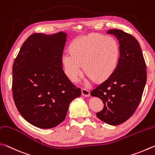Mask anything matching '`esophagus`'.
I'll return each mask as SVG.
<instances>
[{
    "label": "esophagus",
    "mask_w": 155,
    "mask_h": 155,
    "mask_svg": "<svg viewBox=\"0 0 155 155\" xmlns=\"http://www.w3.org/2000/svg\"><path fill=\"white\" fill-rule=\"evenodd\" d=\"M82 95L84 97H89L90 96V91H89L88 89L82 88Z\"/></svg>",
    "instance_id": "esophagus-1"
}]
</instances>
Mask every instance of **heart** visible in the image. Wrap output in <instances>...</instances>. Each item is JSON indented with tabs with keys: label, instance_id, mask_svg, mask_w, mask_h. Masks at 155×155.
<instances>
[{
	"label": "heart",
	"instance_id": "obj_1",
	"mask_svg": "<svg viewBox=\"0 0 155 155\" xmlns=\"http://www.w3.org/2000/svg\"><path fill=\"white\" fill-rule=\"evenodd\" d=\"M71 48L62 56L64 71L71 80L78 79L84 66L91 80H106L117 67L120 46L115 38L90 34L74 41Z\"/></svg>",
	"mask_w": 155,
	"mask_h": 155
}]
</instances>
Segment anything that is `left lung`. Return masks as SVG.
Returning a JSON list of instances; mask_svg holds the SVG:
<instances>
[{
	"label": "left lung",
	"mask_w": 155,
	"mask_h": 155,
	"mask_svg": "<svg viewBox=\"0 0 155 155\" xmlns=\"http://www.w3.org/2000/svg\"><path fill=\"white\" fill-rule=\"evenodd\" d=\"M107 33L120 44L118 63L112 75L91 91L102 100L104 106L97 116L104 123L118 125L134 114L140 104L146 82V65L139 42L131 35L119 29Z\"/></svg>",
	"instance_id": "8db88e82"
}]
</instances>
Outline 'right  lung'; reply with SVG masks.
<instances>
[{"mask_svg":"<svg viewBox=\"0 0 155 155\" xmlns=\"http://www.w3.org/2000/svg\"><path fill=\"white\" fill-rule=\"evenodd\" d=\"M66 37L62 32L32 34L13 62V101L22 117L39 128L61 123L70 103L82 94L62 69Z\"/></svg>","mask_w":155,"mask_h":155,"instance_id":"add662e5","label":"right lung"}]
</instances>
